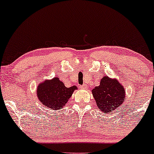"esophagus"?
<instances>
[{"mask_svg":"<svg viewBox=\"0 0 154 154\" xmlns=\"http://www.w3.org/2000/svg\"><path fill=\"white\" fill-rule=\"evenodd\" d=\"M80 88H81V89L86 90V89H88V85L86 84H84V85H82V86H80Z\"/></svg>","mask_w":154,"mask_h":154,"instance_id":"esophagus-1","label":"esophagus"}]
</instances>
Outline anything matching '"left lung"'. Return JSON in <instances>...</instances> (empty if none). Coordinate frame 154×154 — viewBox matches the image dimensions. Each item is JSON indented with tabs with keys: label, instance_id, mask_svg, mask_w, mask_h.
<instances>
[{
	"label": "left lung",
	"instance_id": "8db88e82",
	"mask_svg": "<svg viewBox=\"0 0 154 154\" xmlns=\"http://www.w3.org/2000/svg\"><path fill=\"white\" fill-rule=\"evenodd\" d=\"M125 88L117 79L106 75L100 79V85L92 90L96 105L103 113H109L121 106L125 100Z\"/></svg>",
	"mask_w": 154,
	"mask_h": 154
}]
</instances>
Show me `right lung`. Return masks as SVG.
<instances>
[{"mask_svg": "<svg viewBox=\"0 0 154 154\" xmlns=\"http://www.w3.org/2000/svg\"><path fill=\"white\" fill-rule=\"evenodd\" d=\"M77 89L75 85L66 88L59 77H55L40 82L37 88L36 95L44 106L51 110H59L65 106Z\"/></svg>", "mask_w": 154, "mask_h": 154, "instance_id": "add662e5", "label": "right lung"}]
</instances>
